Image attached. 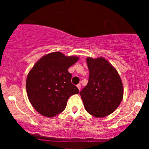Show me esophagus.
Returning a JSON list of instances; mask_svg holds the SVG:
<instances>
[{"instance_id": "1", "label": "esophagus", "mask_w": 149, "mask_h": 149, "mask_svg": "<svg viewBox=\"0 0 149 149\" xmlns=\"http://www.w3.org/2000/svg\"><path fill=\"white\" fill-rule=\"evenodd\" d=\"M77 88H78V90H79V91H80V88H81V85H80V84H78L77 85Z\"/></svg>"}]
</instances>
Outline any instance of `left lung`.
I'll return each mask as SVG.
<instances>
[{"label":"left lung","mask_w":149,"mask_h":149,"mask_svg":"<svg viewBox=\"0 0 149 149\" xmlns=\"http://www.w3.org/2000/svg\"><path fill=\"white\" fill-rule=\"evenodd\" d=\"M86 60L90 75L88 84L80 92V97L89 113L104 118L113 112L123 100L122 80L104 58L88 57Z\"/></svg>","instance_id":"obj_1"}]
</instances>
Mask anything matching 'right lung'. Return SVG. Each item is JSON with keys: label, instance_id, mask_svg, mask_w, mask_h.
Wrapping results in <instances>:
<instances>
[{"label": "right lung", "instance_id": "right-lung-1", "mask_svg": "<svg viewBox=\"0 0 149 149\" xmlns=\"http://www.w3.org/2000/svg\"><path fill=\"white\" fill-rule=\"evenodd\" d=\"M78 60L60 52L49 53L36 63L26 78L27 96L39 113L52 118L66 107L69 97L79 90L71 83L68 69Z\"/></svg>", "mask_w": 149, "mask_h": 149}]
</instances>
